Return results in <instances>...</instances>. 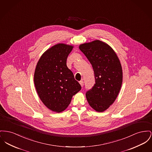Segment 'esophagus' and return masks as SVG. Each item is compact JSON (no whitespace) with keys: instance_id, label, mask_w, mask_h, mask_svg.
I'll return each instance as SVG.
<instances>
[{"instance_id":"34e87169","label":"esophagus","mask_w":152,"mask_h":152,"mask_svg":"<svg viewBox=\"0 0 152 152\" xmlns=\"http://www.w3.org/2000/svg\"><path fill=\"white\" fill-rule=\"evenodd\" d=\"M79 83L80 84L81 86L83 87L84 86V81L83 80H81L79 81Z\"/></svg>"}]
</instances>
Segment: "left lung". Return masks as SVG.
I'll return each instance as SVG.
<instances>
[{"label":"left lung","mask_w":152,"mask_h":152,"mask_svg":"<svg viewBox=\"0 0 152 152\" xmlns=\"http://www.w3.org/2000/svg\"><path fill=\"white\" fill-rule=\"evenodd\" d=\"M91 64L95 84L86 94L89 106L98 112L107 110L115 100L122 83V69L114 50L95 40L79 46Z\"/></svg>","instance_id":"8db88e82"}]
</instances>
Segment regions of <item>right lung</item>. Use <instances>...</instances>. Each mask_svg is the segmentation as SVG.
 I'll use <instances>...</instances> for the list:
<instances>
[{
    "label": "right lung",
    "instance_id": "add662e5",
    "mask_svg": "<svg viewBox=\"0 0 152 152\" xmlns=\"http://www.w3.org/2000/svg\"><path fill=\"white\" fill-rule=\"evenodd\" d=\"M73 46L58 44L48 49L36 66L34 81L42 103L50 110L60 113L81 88L66 66V59Z\"/></svg>",
    "mask_w": 152,
    "mask_h": 152
}]
</instances>
